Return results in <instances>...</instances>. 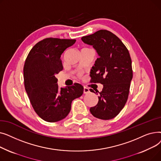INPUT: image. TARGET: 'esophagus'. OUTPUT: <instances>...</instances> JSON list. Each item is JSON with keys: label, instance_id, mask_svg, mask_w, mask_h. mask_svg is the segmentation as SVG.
I'll list each match as a JSON object with an SVG mask.
<instances>
[{"label": "esophagus", "instance_id": "esophagus-1", "mask_svg": "<svg viewBox=\"0 0 161 161\" xmlns=\"http://www.w3.org/2000/svg\"><path fill=\"white\" fill-rule=\"evenodd\" d=\"M90 92L89 91V89L86 87H83V93L84 94H87V93H89V92Z\"/></svg>", "mask_w": 161, "mask_h": 161}]
</instances>
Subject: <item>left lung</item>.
<instances>
[{"mask_svg":"<svg viewBox=\"0 0 161 161\" xmlns=\"http://www.w3.org/2000/svg\"><path fill=\"white\" fill-rule=\"evenodd\" d=\"M81 40L93 47L99 56L90 72L91 82L103 85L102 91L96 92L99 93L98 104L91 108L90 112L100 119H113L119 114L128 99L132 79L129 52L119 38L106 30L83 36Z\"/></svg>","mask_w":161,"mask_h":161,"instance_id":"1","label":"left lung"}]
</instances>
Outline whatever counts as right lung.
<instances>
[{
  "mask_svg": "<svg viewBox=\"0 0 161 161\" xmlns=\"http://www.w3.org/2000/svg\"><path fill=\"white\" fill-rule=\"evenodd\" d=\"M75 40L49 38L34 46L24 68L25 88L35 112L47 122L61 121L71 109L72 100L81 97L83 87L79 83L59 88L55 75L63 69L61 57Z\"/></svg>",
  "mask_w": 161,
  "mask_h": 161,
  "instance_id": "1",
  "label": "right lung"
}]
</instances>
